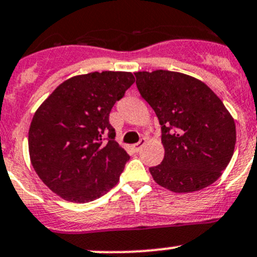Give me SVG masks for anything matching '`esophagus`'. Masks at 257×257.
Returning <instances> with one entry per match:
<instances>
[{
  "label": "esophagus",
  "mask_w": 257,
  "mask_h": 257,
  "mask_svg": "<svg viewBox=\"0 0 257 257\" xmlns=\"http://www.w3.org/2000/svg\"><path fill=\"white\" fill-rule=\"evenodd\" d=\"M145 142H147V141H145V138H142L141 141L138 142V143H137V144H134V145H133V149H134V152H136V153L141 152V150H142V148H143L144 145H145Z\"/></svg>",
  "instance_id": "1"
}]
</instances>
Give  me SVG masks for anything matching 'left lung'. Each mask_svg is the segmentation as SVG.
I'll list each match as a JSON object with an SVG mask.
<instances>
[{
    "mask_svg": "<svg viewBox=\"0 0 257 257\" xmlns=\"http://www.w3.org/2000/svg\"><path fill=\"white\" fill-rule=\"evenodd\" d=\"M137 87L162 125L164 159L149 168L159 185L193 193L211 185L234 154L236 128L224 103L201 80L178 72H137Z\"/></svg>",
    "mask_w": 257,
    "mask_h": 257,
    "instance_id": "obj_1",
    "label": "left lung"
}]
</instances>
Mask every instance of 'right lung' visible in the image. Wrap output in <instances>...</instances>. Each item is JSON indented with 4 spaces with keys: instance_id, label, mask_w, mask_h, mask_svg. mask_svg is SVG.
Masks as SVG:
<instances>
[{
    "instance_id": "right-lung-1",
    "label": "right lung",
    "mask_w": 257,
    "mask_h": 257,
    "mask_svg": "<svg viewBox=\"0 0 257 257\" xmlns=\"http://www.w3.org/2000/svg\"><path fill=\"white\" fill-rule=\"evenodd\" d=\"M134 82L129 72L72 77L33 115L31 163L41 180L64 200H95L119 181L129 155L114 141L109 113Z\"/></svg>"
}]
</instances>
